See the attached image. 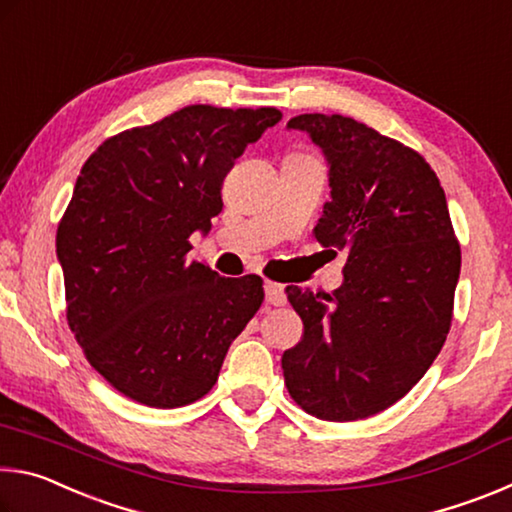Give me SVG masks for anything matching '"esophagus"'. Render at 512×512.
<instances>
[{"label":"esophagus","instance_id":"1","mask_svg":"<svg viewBox=\"0 0 512 512\" xmlns=\"http://www.w3.org/2000/svg\"><path fill=\"white\" fill-rule=\"evenodd\" d=\"M264 293H266V302H268V305H273V307H282L284 302H287V296H284V287H282V284H277V282L266 280L264 282Z\"/></svg>","mask_w":512,"mask_h":512}]
</instances>
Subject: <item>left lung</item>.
Instances as JSON below:
<instances>
[{
    "label": "left lung",
    "instance_id": "8db88e82",
    "mask_svg": "<svg viewBox=\"0 0 512 512\" xmlns=\"http://www.w3.org/2000/svg\"><path fill=\"white\" fill-rule=\"evenodd\" d=\"M329 164L332 201L316 241L345 250L334 293L287 287L305 325L282 354L284 384L307 413L352 422L418 384L452 327L461 246L436 171L418 151L343 115L293 117Z\"/></svg>",
    "mask_w": 512,
    "mask_h": 512
}]
</instances>
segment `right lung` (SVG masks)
I'll use <instances>...</instances> for the list:
<instances>
[{
  "label": "right lung",
  "mask_w": 512,
  "mask_h": 512,
  "mask_svg": "<svg viewBox=\"0 0 512 512\" xmlns=\"http://www.w3.org/2000/svg\"><path fill=\"white\" fill-rule=\"evenodd\" d=\"M280 119L277 108L196 103L85 160L56 253L69 329L121 395L153 409L201 400L262 307V277H221L187 253L223 210L235 160Z\"/></svg>",
  "instance_id": "obj_1"
}]
</instances>
